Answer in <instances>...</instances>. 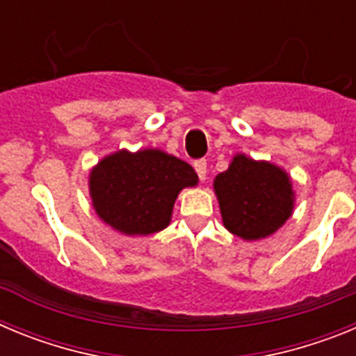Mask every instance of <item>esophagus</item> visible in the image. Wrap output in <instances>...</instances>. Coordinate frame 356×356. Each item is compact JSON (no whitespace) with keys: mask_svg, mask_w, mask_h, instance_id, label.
I'll return each mask as SVG.
<instances>
[{"mask_svg":"<svg viewBox=\"0 0 356 356\" xmlns=\"http://www.w3.org/2000/svg\"><path fill=\"white\" fill-rule=\"evenodd\" d=\"M194 169H196L197 176H200V180H205L207 178V160L200 159L194 162Z\"/></svg>","mask_w":356,"mask_h":356,"instance_id":"esophagus-1","label":"esophagus"}]
</instances>
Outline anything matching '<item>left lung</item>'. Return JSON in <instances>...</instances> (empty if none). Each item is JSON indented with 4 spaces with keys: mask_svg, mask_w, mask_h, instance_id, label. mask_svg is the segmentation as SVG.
I'll use <instances>...</instances> for the list:
<instances>
[{
    "mask_svg": "<svg viewBox=\"0 0 356 356\" xmlns=\"http://www.w3.org/2000/svg\"><path fill=\"white\" fill-rule=\"evenodd\" d=\"M222 225L242 241H260L278 232L294 210L296 194L285 169L244 153L213 180Z\"/></svg>",
    "mask_w": 356,
    "mask_h": 356,
    "instance_id": "1",
    "label": "left lung"
}]
</instances>
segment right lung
Listing matches in <instances>:
<instances>
[{"label": "right lung", "mask_w": 356, "mask_h": 356, "mask_svg": "<svg viewBox=\"0 0 356 356\" xmlns=\"http://www.w3.org/2000/svg\"><path fill=\"white\" fill-rule=\"evenodd\" d=\"M197 181L193 165L159 147L119 149L90 169L89 194L105 225L146 237L168 228L178 194Z\"/></svg>", "instance_id": "right-lung-1"}]
</instances>
